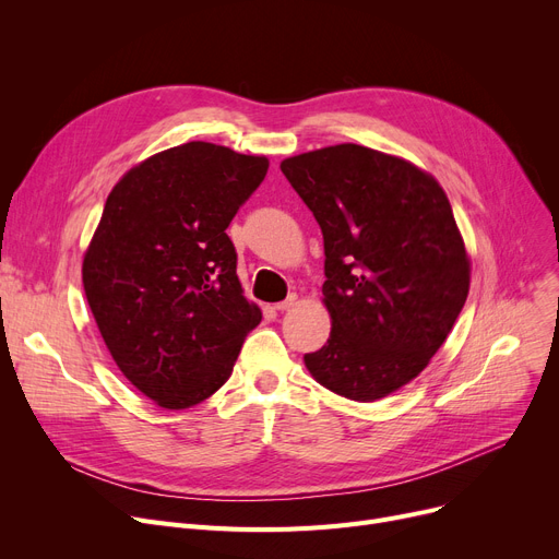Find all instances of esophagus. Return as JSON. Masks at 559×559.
Instances as JSON below:
<instances>
[{"label": "esophagus", "instance_id": "1", "mask_svg": "<svg viewBox=\"0 0 559 559\" xmlns=\"http://www.w3.org/2000/svg\"><path fill=\"white\" fill-rule=\"evenodd\" d=\"M297 304V297L295 295H289L285 301H278V304H274V310H278V312H283V310H289L292 306Z\"/></svg>", "mask_w": 559, "mask_h": 559}]
</instances>
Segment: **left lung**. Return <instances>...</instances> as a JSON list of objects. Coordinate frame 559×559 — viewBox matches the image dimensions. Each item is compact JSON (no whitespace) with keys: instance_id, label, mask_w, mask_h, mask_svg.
Here are the masks:
<instances>
[{"instance_id":"8db88e82","label":"left lung","mask_w":559,"mask_h":559,"mask_svg":"<svg viewBox=\"0 0 559 559\" xmlns=\"http://www.w3.org/2000/svg\"><path fill=\"white\" fill-rule=\"evenodd\" d=\"M281 169L324 235L329 342L306 354L319 385L378 401L417 378L468 295V258L430 174L362 144L285 158Z\"/></svg>"}]
</instances>
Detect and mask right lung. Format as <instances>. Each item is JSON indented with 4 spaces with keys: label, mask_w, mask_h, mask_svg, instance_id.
<instances>
[{
    "label": "right lung",
    "mask_w": 559,
    "mask_h": 559,
    "mask_svg": "<svg viewBox=\"0 0 559 559\" xmlns=\"http://www.w3.org/2000/svg\"><path fill=\"white\" fill-rule=\"evenodd\" d=\"M267 167L186 142L129 169L106 199L83 255L85 299L115 365L160 407L215 394L260 324L226 228Z\"/></svg>",
    "instance_id": "1"
}]
</instances>
